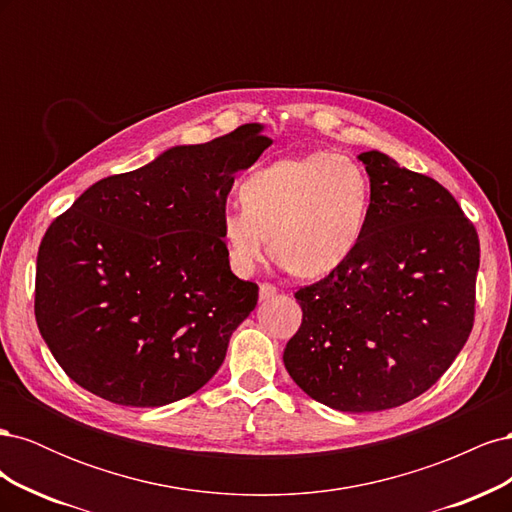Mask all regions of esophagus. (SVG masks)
Here are the masks:
<instances>
[{
    "label": "esophagus",
    "mask_w": 512,
    "mask_h": 512,
    "mask_svg": "<svg viewBox=\"0 0 512 512\" xmlns=\"http://www.w3.org/2000/svg\"><path fill=\"white\" fill-rule=\"evenodd\" d=\"M275 294H277V288H275V286H271V284H260V288H258L260 301H267V299L275 297Z\"/></svg>",
    "instance_id": "obj_1"
}]
</instances>
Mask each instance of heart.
<instances>
[{"instance_id":"obj_1","label":"heart","mask_w":512,"mask_h":512,"mask_svg":"<svg viewBox=\"0 0 512 512\" xmlns=\"http://www.w3.org/2000/svg\"><path fill=\"white\" fill-rule=\"evenodd\" d=\"M243 205L222 213L230 269L250 275L273 247L303 280L337 271L359 247L371 207L365 170L339 153L277 160L241 183ZM272 243H268V235Z\"/></svg>"}]
</instances>
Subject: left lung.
Wrapping results in <instances>:
<instances>
[{"mask_svg": "<svg viewBox=\"0 0 512 512\" xmlns=\"http://www.w3.org/2000/svg\"><path fill=\"white\" fill-rule=\"evenodd\" d=\"M365 235L324 280L294 292L303 309L284 348L290 378L339 412L397 408L451 367L474 322L480 245L453 194L382 151H363Z\"/></svg>", "mask_w": 512, "mask_h": 512, "instance_id": "8db88e82", "label": "left lung"}]
</instances>
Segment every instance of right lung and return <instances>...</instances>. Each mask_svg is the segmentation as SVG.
I'll return each mask as SVG.
<instances>
[{"mask_svg": "<svg viewBox=\"0 0 512 512\" xmlns=\"http://www.w3.org/2000/svg\"><path fill=\"white\" fill-rule=\"evenodd\" d=\"M262 123L91 185L49 226L36 260V322L89 393L160 408L224 363L258 286L230 271L222 213L235 173L271 145Z\"/></svg>", "mask_w": 512, "mask_h": 512, "instance_id": "obj_1", "label": "right lung"}]
</instances>
